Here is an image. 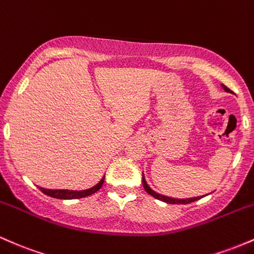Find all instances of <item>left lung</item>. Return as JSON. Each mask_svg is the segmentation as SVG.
Segmentation results:
<instances>
[{
    "mask_svg": "<svg viewBox=\"0 0 254 254\" xmlns=\"http://www.w3.org/2000/svg\"><path fill=\"white\" fill-rule=\"evenodd\" d=\"M224 87V90L226 91H228V92H229V89H228V87H226V86H223ZM142 186H144V189H145V190H146L147 193H149L150 195H152V196H155L156 199H158V200H162V201H165V203H168V204H190V203H193V201H195V200H198V199H200V198H203V196H195V198H187V199H175V198H170V196H165V195H162V194H158V193H156L155 190H152L150 189L149 186H147V184H146V181H145V179H144V175H142Z\"/></svg>",
    "mask_w": 254,
    "mask_h": 254,
    "instance_id": "8db88e82",
    "label": "left lung"
}]
</instances>
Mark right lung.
I'll return each mask as SVG.
<instances>
[{"label": "right lung", "instance_id": "add662e5", "mask_svg": "<svg viewBox=\"0 0 254 254\" xmlns=\"http://www.w3.org/2000/svg\"><path fill=\"white\" fill-rule=\"evenodd\" d=\"M104 182V178L102 179L96 186H93L92 189L90 190H47V189H42V187H38L39 190H42L44 194L53 196V198L56 199H79V198H85V196L93 194L96 193L97 190L102 187Z\"/></svg>", "mask_w": 254, "mask_h": 254}]
</instances>
